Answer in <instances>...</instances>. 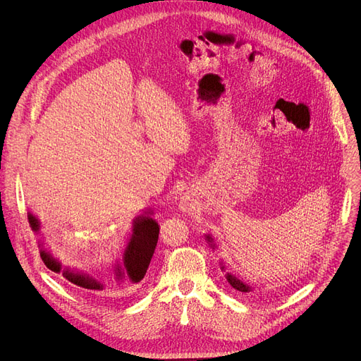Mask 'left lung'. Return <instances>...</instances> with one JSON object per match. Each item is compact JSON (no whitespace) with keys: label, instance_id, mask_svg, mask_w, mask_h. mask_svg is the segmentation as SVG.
<instances>
[{"label":"left lung","instance_id":"8db88e82","mask_svg":"<svg viewBox=\"0 0 361 361\" xmlns=\"http://www.w3.org/2000/svg\"><path fill=\"white\" fill-rule=\"evenodd\" d=\"M205 240L208 242V245L213 247V249H216V245H214V239L211 238L209 235H205ZM220 268L224 271L226 268H224V265H223V262H220ZM226 279H227V281H228V284L235 288V290H239V291H243V293H249V291H252V287L249 286V284H246L245 281H242L239 277H236L235 274H231V272H227L226 274Z\"/></svg>","mask_w":361,"mask_h":361}]
</instances>
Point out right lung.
<instances>
[{"label": "right lung", "mask_w": 361, "mask_h": 361, "mask_svg": "<svg viewBox=\"0 0 361 361\" xmlns=\"http://www.w3.org/2000/svg\"><path fill=\"white\" fill-rule=\"evenodd\" d=\"M152 216H153L152 211H145L144 214L134 219L133 221V235L125 246V250L122 253V261L116 262L114 267L115 281L119 286L122 283H128V284L140 283L144 279L148 265H150L154 249L157 246L159 230H160L159 223ZM27 220L35 235H40L42 223L32 213V211L27 213ZM37 246H39L42 261L45 262V265L51 271L56 274L62 272L63 279L81 288H87L93 291L104 290L106 287L104 283L97 277H94L93 274L87 271L74 269L70 267L62 268L61 261L54 255L52 250L49 249V246L44 239H39Z\"/></svg>", "instance_id": "obj_1"}]
</instances>
